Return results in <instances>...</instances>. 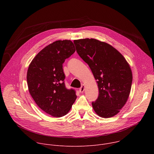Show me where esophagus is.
I'll return each instance as SVG.
<instances>
[{
    "label": "esophagus",
    "mask_w": 154,
    "mask_h": 154,
    "mask_svg": "<svg viewBox=\"0 0 154 154\" xmlns=\"http://www.w3.org/2000/svg\"><path fill=\"white\" fill-rule=\"evenodd\" d=\"M84 90H85V85H82L81 86V87L79 88V91L80 93H83L84 91Z\"/></svg>",
    "instance_id": "obj_1"
}]
</instances>
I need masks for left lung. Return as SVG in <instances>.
<instances>
[{"label": "left lung", "instance_id": "1", "mask_svg": "<svg viewBox=\"0 0 154 154\" xmlns=\"http://www.w3.org/2000/svg\"><path fill=\"white\" fill-rule=\"evenodd\" d=\"M76 51L88 64L99 88V96L92 102L100 117L110 118L119 112L130 94L132 73L126 60L116 49L96 39L74 40Z\"/></svg>", "mask_w": 154, "mask_h": 154}]
</instances>
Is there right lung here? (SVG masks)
I'll return each mask as SVG.
<instances>
[{"instance_id": "1", "label": "right lung", "mask_w": 154, "mask_h": 154, "mask_svg": "<svg viewBox=\"0 0 154 154\" xmlns=\"http://www.w3.org/2000/svg\"><path fill=\"white\" fill-rule=\"evenodd\" d=\"M75 51L70 40L57 41L41 50L30 64L27 81L30 95L44 112L54 117L66 115L77 96L67 89L63 63Z\"/></svg>"}]
</instances>
